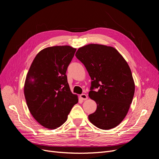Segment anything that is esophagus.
Returning <instances> with one entry per match:
<instances>
[{
	"label": "esophagus",
	"instance_id": "34e87169",
	"mask_svg": "<svg viewBox=\"0 0 159 159\" xmlns=\"http://www.w3.org/2000/svg\"><path fill=\"white\" fill-rule=\"evenodd\" d=\"M80 98L82 100V101H85V100H87V99H88V96H87L86 94H84V93L81 94V95H80Z\"/></svg>",
	"mask_w": 159,
	"mask_h": 159
}]
</instances>
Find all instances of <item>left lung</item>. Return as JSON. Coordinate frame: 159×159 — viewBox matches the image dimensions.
<instances>
[{
	"mask_svg": "<svg viewBox=\"0 0 159 159\" xmlns=\"http://www.w3.org/2000/svg\"><path fill=\"white\" fill-rule=\"evenodd\" d=\"M91 77L89 97L97 104L88 116L89 121L102 129L116 127L126 116L135 93L131 70L123 57L111 46L91 44L75 54Z\"/></svg>",
	"mask_w": 159,
	"mask_h": 159,
	"instance_id": "1",
	"label": "left lung"
}]
</instances>
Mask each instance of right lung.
Wrapping results in <instances>:
<instances>
[{
	"label": "right lung",
	"mask_w": 159,
	"mask_h": 159,
	"mask_svg": "<svg viewBox=\"0 0 159 159\" xmlns=\"http://www.w3.org/2000/svg\"><path fill=\"white\" fill-rule=\"evenodd\" d=\"M75 52L76 49L69 46L45 48L37 55L28 72L24 95L28 109L46 128L60 127L78 102L66 75Z\"/></svg>",
	"instance_id": "obj_1"
}]
</instances>
